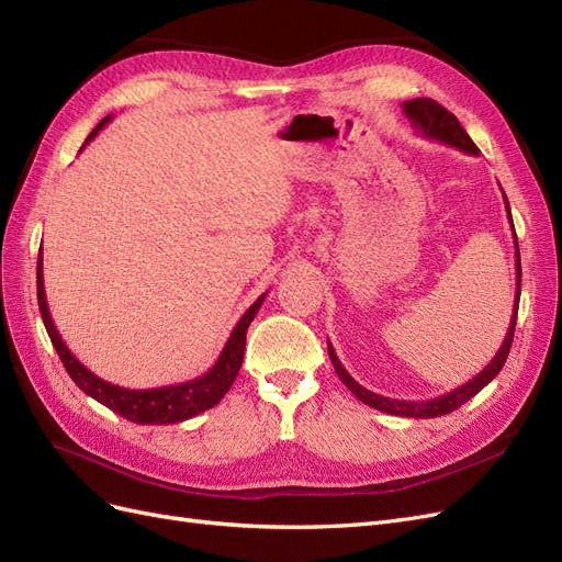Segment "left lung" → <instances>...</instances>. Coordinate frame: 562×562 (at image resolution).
I'll return each mask as SVG.
<instances>
[{
	"instance_id": "8db88e82",
	"label": "left lung",
	"mask_w": 562,
	"mask_h": 562,
	"mask_svg": "<svg viewBox=\"0 0 562 562\" xmlns=\"http://www.w3.org/2000/svg\"><path fill=\"white\" fill-rule=\"evenodd\" d=\"M403 112L405 116L411 119L413 126L424 135V138L429 140H438L443 145H450L459 151H467V155L479 157V147L469 138V133L462 128V124L457 122V116L452 112H448L443 105H438L436 100L431 98H413V100H405L403 103ZM504 206H506V215H508V223H512L514 229V217H512V209H508V201L504 194ZM514 239H516V229H514ZM516 244V307H514V316L512 323H508V330L504 342L499 347V351L495 353V359H492L479 375L473 380H469L467 384L457 386L448 394L431 398V401H396V398H386L380 394H372L366 386H361L356 382L349 372L345 370V366L339 363L337 353L333 349V345L328 342V353H330V361L335 366V372L339 375V380L345 382V386L351 391V394L359 398L361 403L375 407V411L389 413V415H398V417H415V419H427V417H440V415H448L452 411H457L459 405H464L469 398H473L475 394L483 386H487L492 380L499 375V370L504 368L506 359H508V351H512V342H514V330H516V318H518V302H520V252H518V239Z\"/></svg>"
}]
</instances>
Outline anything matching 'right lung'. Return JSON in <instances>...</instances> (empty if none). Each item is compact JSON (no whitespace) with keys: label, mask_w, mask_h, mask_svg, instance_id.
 Masks as SVG:
<instances>
[{"label":"right lung","mask_w":562,"mask_h":562,"mask_svg":"<svg viewBox=\"0 0 562 562\" xmlns=\"http://www.w3.org/2000/svg\"><path fill=\"white\" fill-rule=\"evenodd\" d=\"M112 116H105L100 122L91 135L87 138L93 140L98 131L103 128ZM83 143V145H87ZM81 151V149H79ZM267 295V293H265ZM265 295H260L255 300L248 312L241 316V321L236 323V328L232 330L227 345L220 353V359L215 361V366L201 375L196 380L182 382V384H168V386H157V389H124L116 386L112 382L100 380L98 375L81 366L75 353L67 349V345L63 342V337L58 335L54 321H50L48 314V304H46V293H44V271H42V250H40V260H37V300H40V312H42V321L46 326V333L54 342L60 361L67 370V375L72 378V382L83 391V394L95 398L98 403L108 405L110 411H114L116 415L126 417L128 422L135 424H176V422H184L190 419L209 407L217 405L223 401V396L229 391V386L234 384L236 375H239V368L244 363V349H246V333L250 321L255 318V314L260 312V304L265 300Z\"/></svg>","instance_id":"right-lung-1"}]
</instances>
